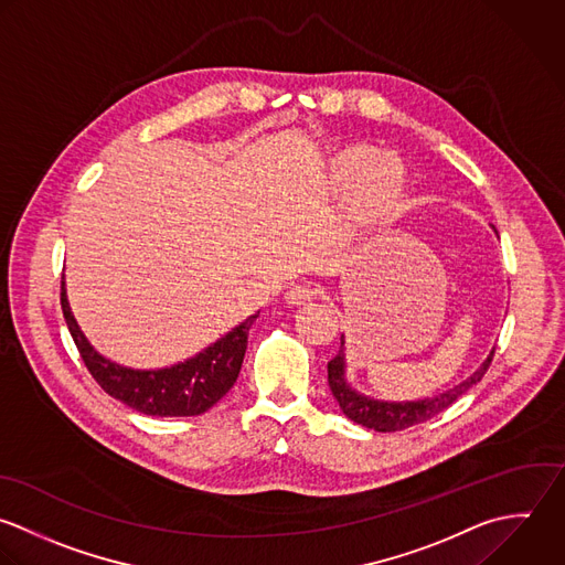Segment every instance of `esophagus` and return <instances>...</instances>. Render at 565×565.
<instances>
[{
  "label": "esophagus",
  "instance_id": "34e87169",
  "mask_svg": "<svg viewBox=\"0 0 565 565\" xmlns=\"http://www.w3.org/2000/svg\"><path fill=\"white\" fill-rule=\"evenodd\" d=\"M315 297H317L315 288H310V286H306V284L292 286V288L286 292V301H288L290 306H308Z\"/></svg>",
  "mask_w": 565,
  "mask_h": 565
}]
</instances>
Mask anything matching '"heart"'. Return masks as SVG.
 Returning a JSON list of instances; mask_svg holds the SVG:
<instances>
[{
  "label": "heart",
  "mask_w": 565,
  "mask_h": 565,
  "mask_svg": "<svg viewBox=\"0 0 565 565\" xmlns=\"http://www.w3.org/2000/svg\"><path fill=\"white\" fill-rule=\"evenodd\" d=\"M332 191H345V215L354 233H379L387 228L405 209L407 169L394 156H379L367 142L339 149L328 164Z\"/></svg>",
  "instance_id": "b5f03b06"
}]
</instances>
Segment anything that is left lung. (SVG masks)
<instances>
[{
	"label": "left lung",
	"instance_id": "obj_1",
	"mask_svg": "<svg viewBox=\"0 0 565 565\" xmlns=\"http://www.w3.org/2000/svg\"><path fill=\"white\" fill-rule=\"evenodd\" d=\"M493 352L487 356V361L460 385H456L454 390H447L438 396L431 398H423V401H403V403H394V401H379V398H370L361 392H356L345 376V337L341 334V350L339 354L328 363V383L332 390V396L337 398L339 407L343 409V414L354 420L356 425H363L367 429L374 431H401L407 427H414L418 423H425L434 416H438L440 412H445L451 403H456L465 392H469L476 383L482 381V376L487 374L491 361H493Z\"/></svg>",
	"mask_w": 565,
	"mask_h": 565
}]
</instances>
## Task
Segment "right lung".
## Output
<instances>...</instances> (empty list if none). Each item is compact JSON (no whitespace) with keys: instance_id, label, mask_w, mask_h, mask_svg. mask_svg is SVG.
I'll return each mask as SVG.
<instances>
[{"instance_id":"right-lung-1","label":"right lung","mask_w":565,"mask_h":565,"mask_svg":"<svg viewBox=\"0 0 565 565\" xmlns=\"http://www.w3.org/2000/svg\"><path fill=\"white\" fill-rule=\"evenodd\" d=\"M61 308L78 354L94 381L122 405L147 416H200L235 385L248 345V330L259 312L244 319L195 356L160 370H134L105 359L87 341L67 303L61 281Z\"/></svg>"}]
</instances>
